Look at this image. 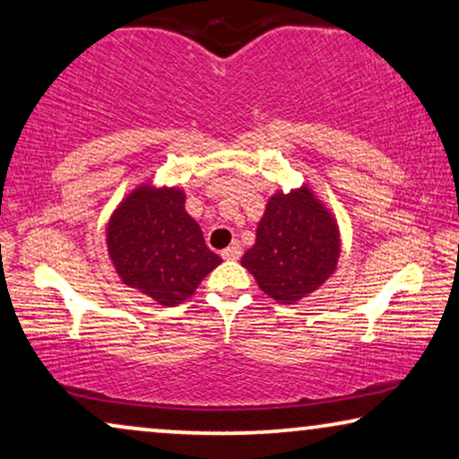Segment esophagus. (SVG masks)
<instances>
[{
    "mask_svg": "<svg viewBox=\"0 0 459 459\" xmlns=\"http://www.w3.org/2000/svg\"><path fill=\"white\" fill-rule=\"evenodd\" d=\"M241 247H238V245H230V247H227L222 251V257L224 260H238V257H241Z\"/></svg>",
    "mask_w": 459,
    "mask_h": 459,
    "instance_id": "esophagus-1",
    "label": "esophagus"
}]
</instances>
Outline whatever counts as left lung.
Here are the masks:
<instances>
[{"label": "left lung", "mask_w": 459, "mask_h": 459, "mask_svg": "<svg viewBox=\"0 0 459 459\" xmlns=\"http://www.w3.org/2000/svg\"><path fill=\"white\" fill-rule=\"evenodd\" d=\"M339 260V229L307 186L270 197L255 232V245L245 251L257 285L279 303H295L316 291L334 273Z\"/></svg>", "instance_id": "obj_1"}]
</instances>
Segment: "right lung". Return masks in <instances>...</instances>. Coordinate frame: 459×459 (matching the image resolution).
Returning a JSON list of instances; mask_svg holds the SVG:
<instances>
[{"label":"right lung","mask_w":459,"mask_h":459,"mask_svg":"<svg viewBox=\"0 0 459 459\" xmlns=\"http://www.w3.org/2000/svg\"><path fill=\"white\" fill-rule=\"evenodd\" d=\"M108 251L122 282L172 307L195 293L222 257L185 212L180 189L139 186L108 224Z\"/></svg>","instance_id":"1"}]
</instances>
